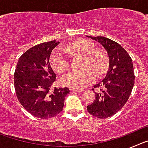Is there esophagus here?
<instances>
[{
	"label": "esophagus",
	"instance_id": "esophagus-1",
	"mask_svg": "<svg viewBox=\"0 0 148 148\" xmlns=\"http://www.w3.org/2000/svg\"><path fill=\"white\" fill-rule=\"evenodd\" d=\"M70 91H71V92H82L83 90H78V89H73V88H71V89H70Z\"/></svg>",
	"mask_w": 148,
	"mask_h": 148
}]
</instances>
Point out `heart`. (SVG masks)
Here are the masks:
<instances>
[{
    "mask_svg": "<svg viewBox=\"0 0 148 148\" xmlns=\"http://www.w3.org/2000/svg\"><path fill=\"white\" fill-rule=\"evenodd\" d=\"M80 54L84 56L81 71H72L63 75L60 81L63 85L71 88L82 89L93 83L96 78L104 74L108 66V59L103 52L96 50L92 42L86 39L73 41L64 46V49L58 47L53 51L50 56V64L58 73L67 71L70 67V62L67 53Z\"/></svg>",
    "mask_w": 148,
    "mask_h": 148,
    "instance_id": "1",
    "label": "heart"
}]
</instances>
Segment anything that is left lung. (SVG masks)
Wrapping results in <instances>:
<instances>
[{"mask_svg":"<svg viewBox=\"0 0 148 148\" xmlns=\"http://www.w3.org/2000/svg\"><path fill=\"white\" fill-rule=\"evenodd\" d=\"M89 38L102 44L110 62L105 78L92 89L99 90L87 111L98 119H107L119 112L130 97L135 80L133 62L127 52L114 40L101 36Z\"/></svg>","mask_w":148,"mask_h":148,"instance_id":"8db88e82","label":"left lung"}]
</instances>
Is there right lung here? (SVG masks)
I'll use <instances>...</instances> for the list:
<instances>
[{
  "instance_id": "1",
  "label": "right lung",
  "mask_w": 148,
  "mask_h": 148,
  "mask_svg": "<svg viewBox=\"0 0 148 148\" xmlns=\"http://www.w3.org/2000/svg\"><path fill=\"white\" fill-rule=\"evenodd\" d=\"M59 42L56 40L35 45L20 57L14 74V86L18 100L35 117L47 119L62 111L68 87H53L56 75L49 58Z\"/></svg>"
}]
</instances>
